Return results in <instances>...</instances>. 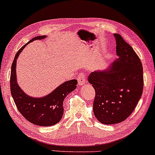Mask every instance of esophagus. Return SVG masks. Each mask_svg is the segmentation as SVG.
Wrapping results in <instances>:
<instances>
[{"instance_id": "obj_1", "label": "esophagus", "mask_w": 155, "mask_h": 155, "mask_svg": "<svg viewBox=\"0 0 155 155\" xmlns=\"http://www.w3.org/2000/svg\"><path fill=\"white\" fill-rule=\"evenodd\" d=\"M77 81H78V84H79V86H82L85 84L86 81V76L85 74L84 73H81L79 74L77 78Z\"/></svg>"}]
</instances>
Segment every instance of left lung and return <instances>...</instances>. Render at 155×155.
<instances>
[{
    "label": "left lung",
    "mask_w": 155,
    "mask_h": 155,
    "mask_svg": "<svg viewBox=\"0 0 155 155\" xmlns=\"http://www.w3.org/2000/svg\"><path fill=\"white\" fill-rule=\"evenodd\" d=\"M114 36L119 57L88 78L96 93L94 114L104 124H117L128 118L142 97L144 84L139 56L120 35Z\"/></svg>",
    "instance_id": "left-lung-1"
}]
</instances>
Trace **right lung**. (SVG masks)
<instances>
[{
    "mask_svg": "<svg viewBox=\"0 0 155 155\" xmlns=\"http://www.w3.org/2000/svg\"><path fill=\"white\" fill-rule=\"evenodd\" d=\"M46 36L32 38L15 54L11 72V92L18 109L21 114L32 124L42 127L52 126L59 122L64 114L63 101L68 94L76 88L77 80L66 81L44 97H33L25 93L17 82L16 61L19 54L29 43L42 40Z\"/></svg>",
    "mask_w": 155,
    "mask_h": 155,
    "instance_id": "obj_1",
    "label": "right lung"
}]
</instances>
